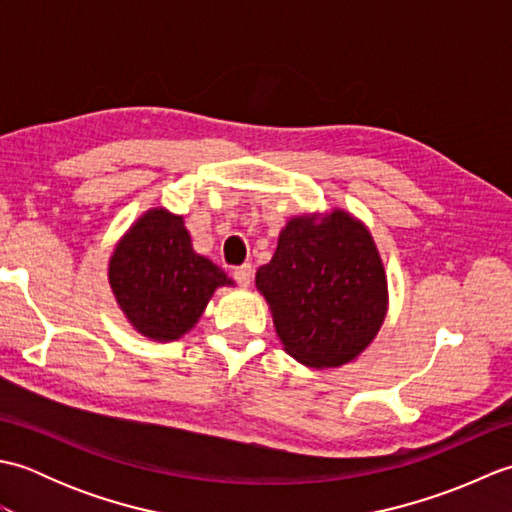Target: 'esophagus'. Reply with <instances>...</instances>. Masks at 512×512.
Here are the masks:
<instances>
[{"instance_id":"obj_1","label":"esophagus","mask_w":512,"mask_h":512,"mask_svg":"<svg viewBox=\"0 0 512 512\" xmlns=\"http://www.w3.org/2000/svg\"><path fill=\"white\" fill-rule=\"evenodd\" d=\"M233 277H235V281H237L239 286H242V288H248V286H250V281H253V268H250L248 264L239 266V268H235Z\"/></svg>"}]
</instances>
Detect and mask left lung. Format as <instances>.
I'll return each mask as SVG.
<instances>
[{
  "label": "left lung",
  "mask_w": 512,
  "mask_h": 512,
  "mask_svg": "<svg viewBox=\"0 0 512 512\" xmlns=\"http://www.w3.org/2000/svg\"><path fill=\"white\" fill-rule=\"evenodd\" d=\"M284 350L306 367L352 363L380 332L389 310L383 257L350 211L292 215L273 259L257 270Z\"/></svg>",
  "instance_id": "left-lung-1"
}]
</instances>
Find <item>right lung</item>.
I'll list each match as a JSON object with an SVG mask.
<instances>
[{
    "instance_id": "add662e5",
    "label": "right lung",
    "mask_w": 512,
    "mask_h": 512,
    "mask_svg": "<svg viewBox=\"0 0 512 512\" xmlns=\"http://www.w3.org/2000/svg\"><path fill=\"white\" fill-rule=\"evenodd\" d=\"M116 306L149 341L171 343L195 328L217 288L235 286L195 253L184 217L151 206L118 239L107 264Z\"/></svg>"
}]
</instances>
